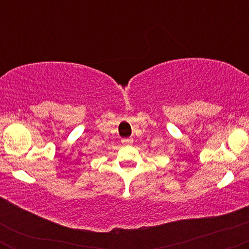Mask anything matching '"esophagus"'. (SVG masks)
<instances>
[{"label":"esophagus","mask_w":249,"mask_h":249,"mask_svg":"<svg viewBox=\"0 0 249 249\" xmlns=\"http://www.w3.org/2000/svg\"><path fill=\"white\" fill-rule=\"evenodd\" d=\"M122 142H123V144H132L133 138H131V137H130V138H123Z\"/></svg>","instance_id":"34e87169"}]
</instances>
